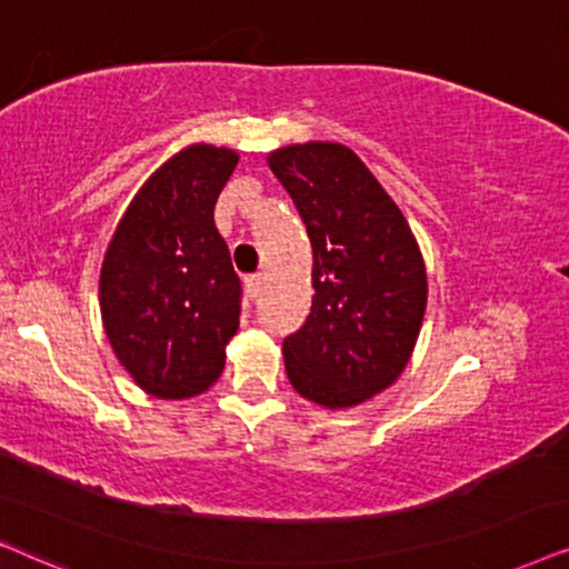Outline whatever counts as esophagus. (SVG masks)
I'll use <instances>...</instances> for the list:
<instances>
[{"instance_id": "34e87169", "label": "esophagus", "mask_w": 569, "mask_h": 569, "mask_svg": "<svg viewBox=\"0 0 569 569\" xmlns=\"http://www.w3.org/2000/svg\"><path fill=\"white\" fill-rule=\"evenodd\" d=\"M262 283H264V278L260 276V272H257V276H247V280H244L247 297H249V299L260 297V293H262Z\"/></svg>"}]
</instances>
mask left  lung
<instances>
[{"mask_svg": "<svg viewBox=\"0 0 569 569\" xmlns=\"http://www.w3.org/2000/svg\"><path fill=\"white\" fill-rule=\"evenodd\" d=\"M312 241V309L283 340L299 396L359 406L406 369L427 309V270L390 194L338 142L280 148L268 158Z\"/></svg>", "mask_w": 569, "mask_h": 569, "instance_id": "8db88e82", "label": "left lung"}]
</instances>
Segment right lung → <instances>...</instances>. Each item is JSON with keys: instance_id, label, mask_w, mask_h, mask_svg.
<instances>
[{"instance_id": "right-lung-1", "label": "right lung", "mask_w": 569, "mask_h": 569, "mask_svg": "<svg viewBox=\"0 0 569 569\" xmlns=\"http://www.w3.org/2000/svg\"><path fill=\"white\" fill-rule=\"evenodd\" d=\"M233 150L192 146L166 161L127 208L106 249L101 315L113 353L150 396L206 392L239 328L241 280L216 229Z\"/></svg>"}]
</instances>
